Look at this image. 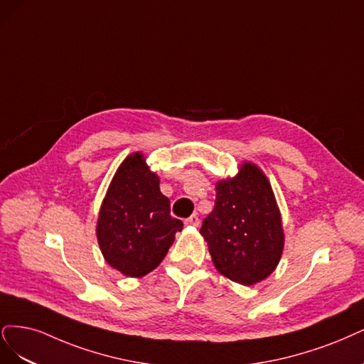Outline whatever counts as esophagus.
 <instances>
[{"label": "esophagus", "mask_w": 364, "mask_h": 364, "mask_svg": "<svg viewBox=\"0 0 364 364\" xmlns=\"http://www.w3.org/2000/svg\"><path fill=\"white\" fill-rule=\"evenodd\" d=\"M184 224L186 225H192V227H198L199 225V218L196 215H192V216H189V218L184 220Z\"/></svg>", "instance_id": "34e87169"}]
</instances>
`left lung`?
Listing matches in <instances>:
<instances>
[{
    "mask_svg": "<svg viewBox=\"0 0 364 364\" xmlns=\"http://www.w3.org/2000/svg\"><path fill=\"white\" fill-rule=\"evenodd\" d=\"M220 274L243 286L271 275L281 259L284 234L272 187L245 163L236 178L216 186L215 207L199 230Z\"/></svg>",
    "mask_w": 364,
    "mask_h": 364,
    "instance_id": "1",
    "label": "left lung"
}]
</instances>
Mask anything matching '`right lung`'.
<instances>
[{
	"label": "right lung",
	"mask_w": 364,
	"mask_h": 364,
	"mask_svg": "<svg viewBox=\"0 0 364 364\" xmlns=\"http://www.w3.org/2000/svg\"><path fill=\"white\" fill-rule=\"evenodd\" d=\"M181 230L144 156L127 157L100 210L97 236L105 262L127 277H144L165 259Z\"/></svg>",
	"instance_id": "1"
}]
</instances>
